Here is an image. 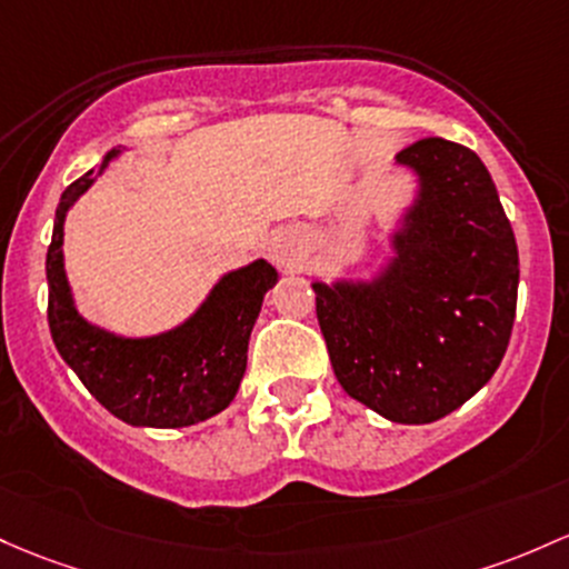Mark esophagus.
<instances>
[{
    "mask_svg": "<svg viewBox=\"0 0 569 569\" xmlns=\"http://www.w3.org/2000/svg\"><path fill=\"white\" fill-rule=\"evenodd\" d=\"M267 253H270L274 264L297 267L305 256V237L295 229H278L267 242Z\"/></svg>",
    "mask_w": 569,
    "mask_h": 569,
    "instance_id": "1",
    "label": "esophagus"
}]
</instances>
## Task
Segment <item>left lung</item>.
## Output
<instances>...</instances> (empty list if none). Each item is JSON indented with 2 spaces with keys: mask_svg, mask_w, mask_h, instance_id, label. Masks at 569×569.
Here are the masks:
<instances>
[{
  "mask_svg": "<svg viewBox=\"0 0 569 569\" xmlns=\"http://www.w3.org/2000/svg\"><path fill=\"white\" fill-rule=\"evenodd\" d=\"M416 178L370 278L313 280L316 316L348 397L432 423L478 395L508 351L518 248L478 153L427 137L395 156Z\"/></svg>",
  "mask_w": 569,
  "mask_h": 569,
  "instance_id": "1",
  "label": "left lung"
}]
</instances>
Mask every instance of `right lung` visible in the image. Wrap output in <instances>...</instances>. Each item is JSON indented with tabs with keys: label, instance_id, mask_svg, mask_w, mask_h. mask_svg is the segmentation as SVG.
<instances>
[{
	"label": "right lung",
	"instance_id": "obj_1",
	"mask_svg": "<svg viewBox=\"0 0 569 569\" xmlns=\"http://www.w3.org/2000/svg\"><path fill=\"white\" fill-rule=\"evenodd\" d=\"M123 153L112 148L61 193L48 248V323L61 359L102 408L132 427L178 429L232 405L246 376L248 340L278 270L264 259L223 272L193 313L159 335L129 337L91 323L74 305L64 270L67 213Z\"/></svg>",
	"mask_w": 569,
	"mask_h": 569
}]
</instances>
